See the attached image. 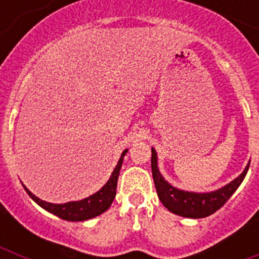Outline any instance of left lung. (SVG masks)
Listing matches in <instances>:
<instances>
[{
    "label": "left lung",
    "mask_w": 259,
    "mask_h": 259,
    "mask_svg": "<svg viewBox=\"0 0 259 259\" xmlns=\"http://www.w3.org/2000/svg\"><path fill=\"white\" fill-rule=\"evenodd\" d=\"M249 164L250 162L239 178H236L233 182L218 191L209 192V193L185 192L176 189L175 187L168 184L163 179V176L158 170L157 153L152 148V172L158 197L164 205V207H167L171 212L180 215V217H185V218H205L221 209L224 203L230 200L235 191L239 188V185L241 184L248 172Z\"/></svg>",
    "instance_id": "left-lung-1"
}]
</instances>
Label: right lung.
<instances>
[{"label":"right lung","instance_id":"obj_1","mask_svg":"<svg viewBox=\"0 0 259 259\" xmlns=\"http://www.w3.org/2000/svg\"><path fill=\"white\" fill-rule=\"evenodd\" d=\"M125 153H127V149L122 153V157H120L118 164H116L113 174L110 176L109 182L97 193L92 194L88 198H84L81 201H72V202L67 203L45 202V201L36 197L35 194H32L24 185L23 187H24V189H26L29 197L35 201L36 203H38L42 209L57 215L59 218L71 222H80L87 221V219H92L95 217H97V215H101L102 212L106 211L110 207V205L113 203L116 193V183H118L119 171H120V167H122L123 157L125 155Z\"/></svg>","mask_w":259,"mask_h":259}]
</instances>
